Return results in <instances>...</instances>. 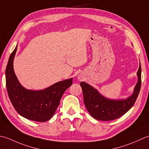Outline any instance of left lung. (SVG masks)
<instances>
[{"instance_id":"obj_1","label":"left lung","mask_w":149,"mask_h":149,"mask_svg":"<svg viewBox=\"0 0 149 149\" xmlns=\"http://www.w3.org/2000/svg\"><path fill=\"white\" fill-rule=\"evenodd\" d=\"M141 65L137 72L138 82L132 95L125 99L111 100L102 96L90 84L81 82L84 105L91 116L96 120L109 121L119 118L134 105L141 88Z\"/></svg>"}]
</instances>
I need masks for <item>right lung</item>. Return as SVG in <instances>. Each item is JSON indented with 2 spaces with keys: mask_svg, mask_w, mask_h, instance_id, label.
Segmentation results:
<instances>
[{
  "mask_svg": "<svg viewBox=\"0 0 149 149\" xmlns=\"http://www.w3.org/2000/svg\"><path fill=\"white\" fill-rule=\"evenodd\" d=\"M17 45L9 57L6 69V88L15 110L24 118L33 121H48L54 115L65 90L73 79L59 81L42 90H27L19 83L13 69Z\"/></svg>",
  "mask_w": 149,
  "mask_h": 149,
  "instance_id": "obj_1",
  "label": "right lung"
}]
</instances>
